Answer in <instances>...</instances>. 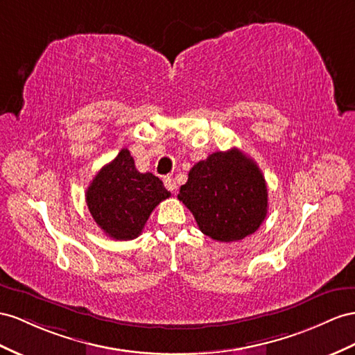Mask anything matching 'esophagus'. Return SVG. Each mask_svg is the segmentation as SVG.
<instances>
[{"label": "esophagus", "instance_id": "esophagus-1", "mask_svg": "<svg viewBox=\"0 0 355 355\" xmlns=\"http://www.w3.org/2000/svg\"><path fill=\"white\" fill-rule=\"evenodd\" d=\"M163 183H165V187L168 190H171V192H175V190H177V183H175V180L172 178V177H165V180H163Z\"/></svg>", "mask_w": 355, "mask_h": 355}]
</instances>
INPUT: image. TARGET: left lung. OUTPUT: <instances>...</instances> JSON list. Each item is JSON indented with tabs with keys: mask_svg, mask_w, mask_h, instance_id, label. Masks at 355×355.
<instances>
[{
	"mask_svg": "<svg viewBox=\"0 0 355 355\" xmlns=\"http://www.w3.org/2000/svg\"><path fill=\"white\" fill-rule=\"evenodd\" d=\"M178 199L208 237L239 241L264 222L268 193L261 169L239 148L216 151L189 171Z\"/></svg>",
	"mask_w": 355,
	"mask_h": 355,
	"instance_id": "obj_1",
	"label": "left lung"
}]
</instances>
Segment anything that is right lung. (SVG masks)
Instances as JSON below:
<instances>
[{
	"mask_svg": "<svg viewBox=\"0 0 355 355\" xmlns=\"http://www.w3.org/2000/svg\"><path fill=\"white\" fill-rule=\"evenodd\" d=\"M85 196L100 230L114 240H133L142 232L154 208L171 193L159 177L136 169L130 151L123 148L97 172Z\"/></svg>",
	"mask_w": 355,
	"mask_h": 355,
	"instance_id": "obj_1",
	"label": "right lung"
}]
</instances>
